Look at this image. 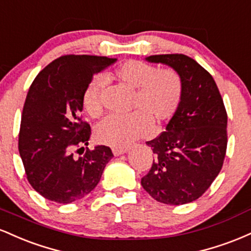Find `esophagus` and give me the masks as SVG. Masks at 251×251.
<instances>
[{
    "instance_id": "obj_1",
    "label": "esophagus",
    "mask_w": 251,
    "mask_h": 251,
    "mask_svg": "<svg viewBox=\"0 0 251 251\" xmlns=\"http://www.w3.org/2000/svg\"><path fill=\"white\" fill-rule=\"evenodd\" d=\"M113 151V154L114 155H122L124 153H126L127 152V149L126 148H123V149H113L112 150Z\"/></svg>"
}]
</instances>
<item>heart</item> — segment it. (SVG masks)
<instances>
[{"mask_svg":"<svg viewBox=\"0 0 251 251\" xmlns=\"http://www.w3.org/2000/svg\"><path fill=\"white\" fill-rule=\"evenodd\" d=\"M111 76L134 91L132 109L126 117L109 116L96 128L98 142L123 149L150 132L152 122L158 125L171 120L183 99V81L174 70H159L153 65L128 60L113 70ZM102 80L94 77L83 92V107L91 117L98 118L103 111Z\"/></svg>","mask_w":251,"mask_h":251,"instance_id":"1","label":"heart"}]
</instances>
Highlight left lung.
<instances>
[{"mask_svg":"<svg viewBox=\"0 0 251 251\" xmlns=\"http://www.w3.org/2000/svg\"><path fill=\"white\" fill-rule=\"evenodd\" d=\"M145 60L179 74L183 99L166 131L146 143L154 159L142 185L155 201L181 205L200 198L220 174L227 144L226 111L214 77L194 59L162 54Z\"/></svg>","mask_w":251,"mask_h":251,"instance_id":"obj_1","label":"left lung"}]
</instances>
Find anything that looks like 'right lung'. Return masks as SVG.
Here are the masks:
<instances>
[{
    "label": "right lung",
    "mask_w": 251,
    "mask_h": 251,
    "mask_svg": "<svg viewBox=\"0 0 251 251\" xmlns=\"http://www.w3.org/2000/svg\"><path fill=\"white\" fill-rule=\"evenodd\" d=\"M116 61L107 56L63 55L31 83L22 111L19 152L28 181L46 200L60 204L81 200L98 185L113 157L105 145L86 148L79 158L74 150L88 145L91 137V126L81 119L83 92L94 75Z\"/></svg>",
    "instance_id": "add662e5"
}]
</instances>
